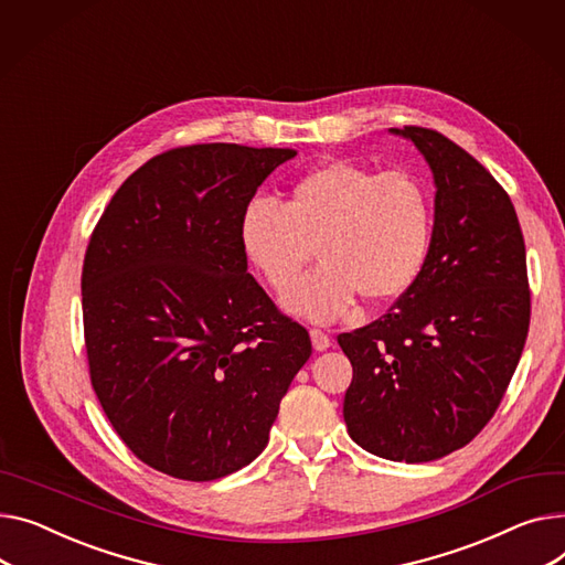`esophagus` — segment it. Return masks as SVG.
I'll return each mask as SVG.
<instances>
[{
  "label": "esophagus",
  "mask_w": 565,
  "mask_h": 565,
  "mask_svg": "<svg viewBox=\"0 0 565 565\" xmlns=\"http://www.w3.org/2000/svg\"><path fill=\"white\" fill-rule=\"evenodd\" d=\"M311 341H313V348L318 352H324V350L331 348V335L322 329H311Z\"/></svg>",
  "instance_id": "obj_1"
}]
</instances>
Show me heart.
Returning <instances> with one entry per match:
<instances>
[{
    "label": "heart",
    "mask_w": 565,
    "mask_h": 565,
    "mask_svg": "<svg viewBox=\"0 0 565 565\" xmlns=\"http://www.w3.org/2000/svg\"><path fill=\"white\" fill-rule=\"evenodd\" d=\"M434 202L411 170L331 159L292 179L286 202L258 195L241 215V243L266 284L284 292L316 254L286 307L316 322L341 316L359 292L372 302L416 284L429 254Z\"/></svg>",
    "instance_id": "1"
}]
</instances>
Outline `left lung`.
I'll use <instances>...</instances> for the list:
<instances>
[{
    "instance_id": "8db88e82",
    "label": "left lung",
    "mask_w": 565,
    "mask_h": 565,
    "mask_svg": "<svg viewBox=\"0 0 565 565\" xmlns=\"http://www.w3.org/2000/svg\"><path fill=\"white\" fill-rule=\"evenodd\" d=\"M436 183L429 254L386 316L338 335L352 363L343 416L370 455L425 463L495 416L530 331L527 252L504 188L463 147L425 127L393 129Z\"/></svg>"
}]
</instances>
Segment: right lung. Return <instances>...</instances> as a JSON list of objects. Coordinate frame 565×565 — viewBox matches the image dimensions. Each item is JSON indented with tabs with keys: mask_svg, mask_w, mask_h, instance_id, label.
<instances>
[{
	"mask_svg": "<svg viewBox=\"0 0 565 565\" xmlns=\"http://www.w3.org/2000/svg\"><path fill=\"white\" fill-rule=\"evenodd\" d=\"M295 154L168 149L127 177L95 224L82 273L90 382L149 468L213 481L252 463L311 356L309 331L247 273L241 243L256 188Z\"/></svg>",
	"mask_w": 565,
	"mask_h": 565,
	"instance_id": "add662e5",
	"label": "right lung"
}]
</instances>
